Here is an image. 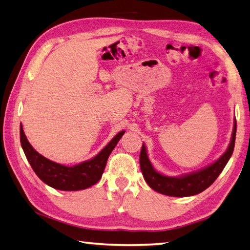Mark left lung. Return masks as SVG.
<instances>
[{"label":"left lung","instance_id":"8db88e82","mask_svg":"<svg viewBox=\"0 0 250 250\" xmlns=\"http://www.w3.org/2000/svg\"><path fill=\"white\" fill-rule=\"evenodd\" d=\"M235 136L236 120L234 121L232 139L226 153L210 166L204 168V169L200 171L193 172V174L179 178L166 177L161 175L160 172H157L152 167L149 159H147L146 146L145 145H142L139 156L140 169L142 171V175H144L146 183L149 185L151 189L162 193L164 195L183 197L198 194V193L206 190L208 187H210L215 182L218 176L221 174L223 168L226 167L227 163L230 160L233 153L234 145H235Z\"/></svg>","mask_w":250,"mask_h":250}]
</instances>
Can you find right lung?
I'll use <instances>...</instances> for the list:
<instances>
[{"instance_id":"add662e5","label":"right lung","mask_w":250,"mask_h":250,"mask_svg":"<svg viewBox=\"0 0 250 250\" xmlns=\"http://www.w3.org/2000/svg\"><path fill=\"white\" fill-rule=\"evenodd\" d=\"M124 132L125 131L123 130L120 131L109 142V145L94 159L73 167L60 165L58 163L49 161L46 157L38 153L32 146L29 144L23 132L22 126H20V142H21L25 157H27L32 169L41 180L54 189L62 191H78L87 189V188L96 185L101 179L108 157L112 150L118 145L121 137L124 135Z\"/></svg>"}]
</instances>
